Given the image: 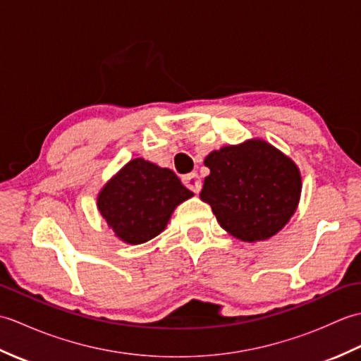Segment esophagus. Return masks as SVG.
Returning a JSON list of instances; mask_svg holds the SVG:
<instances>
[{"instance_id": "1", "label": "esophagus", "mask_w": 361, "mask_h": 361, "mask_svg": "<svg viewBox=\"0 0 361 361\" xmlns=\"http://www.w3.org/2000/svg\"><path fill=\"white\" fill-rule=\"evenodd\" d=\"M183 183H185V186H188L190 190H194L195 194L200 192V189H202V178H200V175H198L197 172L188 173V175L183 176Z\"/></svg>"}]
</instances>
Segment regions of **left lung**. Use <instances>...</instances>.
Returning <instances> with one entry per match:
<instances>
[{
	"mask_svg": "<svg viewBox=\"0 0 361 361\" xmlns=\"http://www.w3.org/2000/svg\"><path fill=\"white\" fill-rule=\"evenodd\" d=\"M211 173L200 198L220 226L243 242L267 240L293 217L301 198L299 167L260 137L224 145L204 158Z\"/></svg>",
	"mask_w": 361,
	"mask_h": 361,
	"instance_id": "obj_1",
	"label": "left lung"
}]
</instances>
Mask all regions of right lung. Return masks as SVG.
<instances>
[{
    "instance_id": "add662e5",
    "label": "right lung",
    "mask_w": 361,
    "mask_h": 361,
    "mask_svg": "<svg viewBox=\"0 0 361 361\" xmlns=\"http://www.w3.org/2000/svg\"><path fill=\"white\" fill-rule=\"evenodd\" d=\"M190 197L171 169L135 158L105 183L97 209L119 240L140 245L163 233L176 206Z\"/></svg>"
}]
</instances>
